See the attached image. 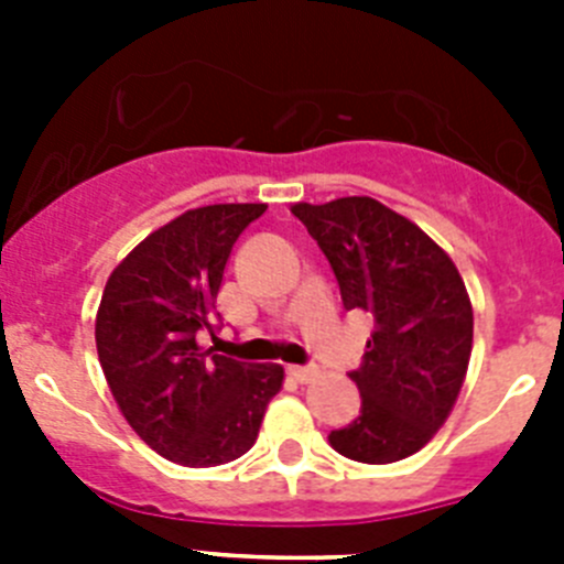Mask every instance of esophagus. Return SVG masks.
<instances>
[{"mask_svg": "<svg viewBox=\"0 0 564 564\" xmlns=\"http://www.w3.org/2000/svg\"><path fill=\"white\" fill-rule=\"evenodd\" d=\"M288 372H291V378H296L299 383H311L318 378L316 367H288Z\"/></svg>", "mask_w": 564, "mask_h": 564, "instance_id": "obj_1", "label": "esophagus"}]
</instances>
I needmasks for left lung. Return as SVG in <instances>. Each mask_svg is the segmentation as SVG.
Instances as JSON below:
<instances>
[{
    "instance_id": "left-lung-1",
    "label": "left lung",
    "mask_w": 564,
    "mask_h": 564,
    "mask_svg": "<svg viewBox=\"0 0 564 564\" xmlns=\"http://www.w3.org/2000/svg\"><path fill=\"white\" fill-rule=\"evenodd\" d=\"M318 242L347 311L372 313L361 367L350 372L361 415L330 432L338 455L395 463L435 437L466 381L475 313L455 262L430 234L372 197L291 206Z\"/></svg>"
}]
</instances>
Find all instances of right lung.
Returning a JSON list of instances; mask_svg holds the SVG:
<instances>
[{"mask_svg":"<svg viewBox=\"0 0 564 564\" xmlns=\"http://www.w3.org/2000/svg\"><path fill=\"white\" fill-rule=\"evenodd\" d=\"M265 203H220L174 217L115 268L96 316L98 361L115 403L149 449L181 466L208 468L257 443L279 364L203 352L237 237Z\"/></svg>","mask_w":564,"mask_h":564,"instance_id":"1","label":"right lung"}]
</instances>
